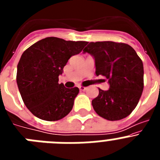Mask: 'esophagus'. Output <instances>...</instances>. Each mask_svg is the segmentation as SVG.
Segmentation results:
<instances>
[{
	"label": "esophagus",
	"instance_id": "34e87169",
	"mask_svg": "<svg viewBox=\"0 0 160 160\" xmlns=\"http://www.w3.org/2000/svg\"><path fill=\"white\" fill-rule=\"evenodd\" d=\"M79 90H82V91H84V90H87V87H82V86H79L78 87Z\"/></svg>",
	"mask_w": 160,
	"mask_h": 160
}]
</instances>
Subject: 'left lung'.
<instances>
[{"label":"left lung","mask_w":160,"mask_h":160,"mask_svg":"<svg viewBox=\"0 0 160 160\" xmlns=\"http://www.w3.org/2000/svg\"><path fill=\"white\" fill-rule=\"evenodd\" d=\"M83 52L95 59L96 75L105 76L110 89H98L92 100L94 110L110 121L128 117L136 107L143 90V65L131 46L122 42H90Z\"/></svg>","instance_id":"8db88e82"}]
</instances>
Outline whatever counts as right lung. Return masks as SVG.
Segmentation results:
<instances>
[{
    "instance_id": "right-lung-1",
    "label": "right lung",
    "mask_w": 160,
    "mask_h": 160,
    "mask_svg": "<svg viewBox=\"0 0 160 160\" xmlns=\"http://www.w3.org/2000/svg\"><path fill=\"white\" fill-rule=\"evenodd\" d=\"M87 43L49 37L24 51L18 65L17 83L25 105L33 115L57 121L71 111L79 89L59 84L58 76L68 60Z\"/></svg>"
}]
</instances>
